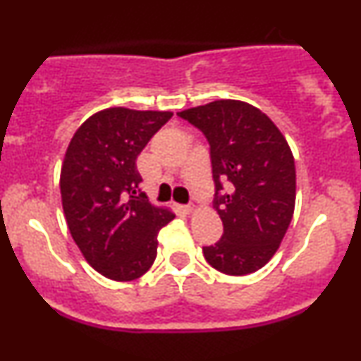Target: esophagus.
<instances>
[{"label":"esophagus","mask_w":361,"mask_h":361,"mask_svg":"<svg viewBox=\"0 0 361 361\" xmlns=\"http://www.w3.org/2000/svg\"><path fill=\"white\" fill-rule=\"evenodd\" d=\"M180 210L183 214H192L195 210V205H180Z\"/></svg>","instance_id":"34e87169"}]
</instances>
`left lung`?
<instances>
[{
  "mask_svg": "<svg viewBox=\"0 0 361 361\" xmlns=\"http://www.w3.org/2000/svg\"><path fill=\"white\" fill-rule=\"evenodd\" d=\"M178 115L204 132L210 146L214 209L224 234L204 247L205 259L226 275L259 270L279 250L295 207L288 142L263 111L239 100H217Z\"/></svg>",
  "mask_w": 361,
  "mask_h": 361,
  "instance_id": "1",
  "label": "left lung"
}]
</instances>
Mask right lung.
Here are the masks:
<instances>
[{
    "label": "right lung",
    "instance_id": "obj_1",
    "mask_svg": "<svg viewBox=\"0 0 361 361\" xmlns=\"http://www.w3.org/2000/svg\"><path fill=\"white\" fill-rule=\"evenodd\" d=\"M171 111L106 109L78 128L61 169L66 222L86 261L110 280L139 279L154 263L157 234L175 219L139 193L137 156Z\"/></svg>",
    "mask_w": 361,
    "mask_h": 361
}]
</instances>
